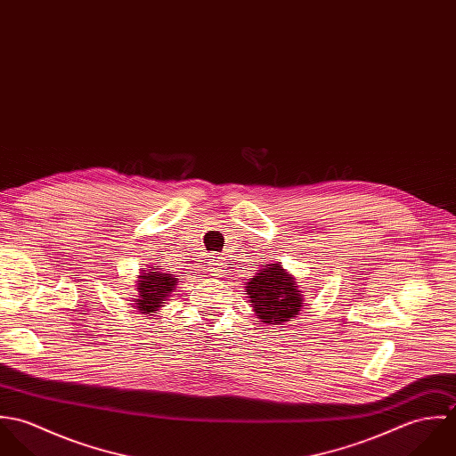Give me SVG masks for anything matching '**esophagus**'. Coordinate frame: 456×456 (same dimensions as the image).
<instances>
[{
    "mask_svg": "<svg viewBox=\"0 0 456 456\" xmlns=\"http://www.w3.org/2000/svg\"><path fill=\"white\" fill-rule=\"evenodd\" d=\"M210 272H214V275H217V277H223L224 273H226V265H224V261L221 256H216V255H212L210 256Z\"/></svg>",
    "mask_w": 456,
    "mask_h": 456,
    "instance_id": "obj_1",
    "label": "esophagus"
}]
</instances>
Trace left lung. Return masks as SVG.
<instances>
[{
	"label": "left lung",
	"mask_w": 456,
	"mask_h": 456,
	"mask_svg": "<svg viewBox=\"0 0 456 456\" xmlns=\"http://www.w3.org/2000/svg\"><path fill=\"white\" fill-rule=\"evenodd\" d=\"M246 295L255 314L266 325L293 322L304 309L297 279L279 261L265 265L246 282Z\"/></svg>",
	"instance_id": "obj_1"
}]
</instances>
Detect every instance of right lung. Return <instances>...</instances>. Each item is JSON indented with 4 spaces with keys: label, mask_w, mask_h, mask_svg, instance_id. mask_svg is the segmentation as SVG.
Instances as JSON below:
<instances>
[{
    "label": "right lung",
    "mask_w": 456,
    "mask_h": 456,
    "mask_svg": "<svg viewBox=\"0 0 456 456\" xmlns=\"http://www.w3.org/2000/svg\"><path fill=\"white\" fill-rule=\"evenodd\" d=\"M177 284L179 275L149 265L147 268L140 270L136 281V295L131 302L142 314H158L175 291Z\"/></svg>",
    "instance_id": "add662e5"
}]
</instances>
